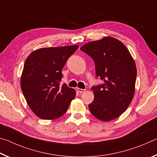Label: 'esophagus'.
<instances>
[{
	"label": "esophagus",
	"mask_w": 157,
	"mask_h": 157,
	"mask_svg": "<svg viewBox=\"0 0 157 157\" xmlns=\"http://www.w3.org/2000/svg\"><path fill=\"white\" fill-rule=\"evenodd\" d=\"M77 91H78L79 93H80V94H82V93H84L85 91V89L78 88V89H77Z\"/></svg>",
	"instance_id": "34e87169"
}]
</instances>
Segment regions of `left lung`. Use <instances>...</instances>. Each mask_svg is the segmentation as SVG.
I'll use <instances>...</instances> for the list:
<instances>
[{"label": "left lung", "mask_w": 157, "mask_h": 157, "mask_svg": "<svg viewBox=\"0 0 157 157\" xmlns=\"http://www.w3.org/2000/svg\"><path fill=\"white\" fill-rule=\"evenodd\" d=\"M94 60L97 78L104 83L92 86L94 101L89 105L95 118L113 120L123 114L133 99L136 66L127 47L118 39L105 36L80 48Z\"/></svg>", "instance_id": "left-lung-1"}]
</instances>
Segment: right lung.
I'll return each instance as SVG.
<instances>
[{
	"label": "right lung",
	"instance_id": "right-lung-1",
	"mask_svg": "<svg viewBox=\"0 0 157 157\" xmlns=\"http://www.w3.org/2000/svg\"><path fill=\"white\" fill-rule=\"evenodd\" d=\"M78 46L43 48L25 60L21 86L28 105L36 116L54 120L63 115L76 94L66 84L60 85L63 67Z\"/></svg>",
	"mask_w": 157,
	"mask_h": 157
}]
</instances>
